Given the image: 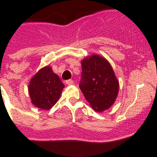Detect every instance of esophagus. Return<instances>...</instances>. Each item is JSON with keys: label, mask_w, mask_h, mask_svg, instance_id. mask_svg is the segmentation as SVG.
Here are the masks:
<instances>
[{"label": "esophagus", "mask_w": 157, "mask_h": 157, "mask_svg": "<svg viewBox=\"0 0 157 157\" xmlns=\"http://www.w3.org/2000/svg\"><path fill=\"white\" fill-rule=\"evenodd\" d=\"M65 83H66V84H67V85H73V84H74V81H73V80H66Z\"/></svg>", "instance_id": "obj_1"}]
</instances>
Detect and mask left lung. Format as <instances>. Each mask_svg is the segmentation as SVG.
I'll return each mask as SVG.
<instances>
[{"instance_id":"8db88e82","label":"left lung","mask_w":157,"mask_h":157,"mask_svg":"<svg viewBox=\"0 0 157 157\" xmlns=\"http://www.w3.org/2000/svg\"><path fill=\"white\" fill-rule=\"evenodd\" d=\"M82 74L79 86L96 112L112 106L118 93V81L110 64L99 55L82 61Z\"/></svg>"}]
</instances>
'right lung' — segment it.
I'll list each match as a JSON object with an SVG mask.
<instances>
[{
    "instance_id": "obj_1",
    "label": "right lung",
    "mask_w": 157,
    "mask_h": 157,
    "mask_svg": "<svg viewBox=\"0 0 157 157\" xmlns=\"http://www.w3.org/2000/svg\"><path fill=\"white\" fill-rule=\"evenodd\" d=\"M64 85L50 67L38 71L29 85V93L33 105L41 109L48 110L61 96Z\"/></svg>"
}]
</instances>
